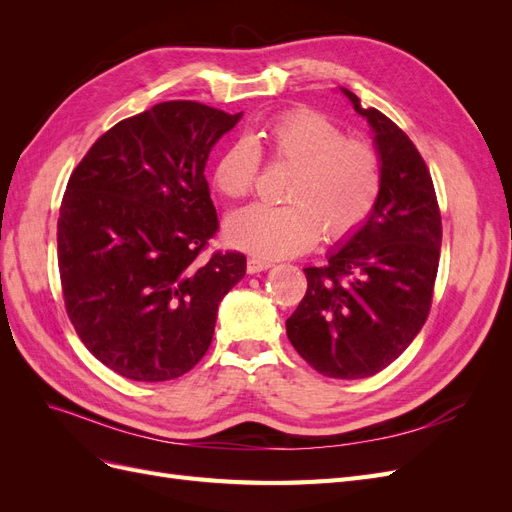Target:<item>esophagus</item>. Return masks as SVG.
Listing matches in <instances>:
<instances>
[{
  "label": "esophagus",
  "mask_w": 512,
  "mask_h": 512,
  "mask_svg": "<svg viewBox=\"0 0 512 512\" xmlns=\"http://www.w3.org/2000/svg\"><path fill=\"white\" fill-rule=\"evenodd\" d=\"M273 267L271 260H265V258H256L252 256L250 260H247V273L254 275V273H260V271H267Z\"/></svg>",
  "instance_id": "1"
}]
</instances>
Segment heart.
Wrapping results in <instances>:
<instances>
[{"instance_id": "heart-1", "label": "heart", "mask_w": 512, "mask_h": 512, "mask_svg": "<svg viewBox=\"0 0 512 512\" xmlns=\"http://www.w3.org/2000/svg\"><path fill=\"white\" fill-rule=\"evenodd\" d=\"M262 153L288 175L286 205H252L230 215L228 241L260 258L307 252L320 232L337 243L356 235L374 215L382 194V160L365 138H350L314 108H292L265 123L256 136L228 143L213 168L226 198L250 196Z\"/></svg>"}]
</instances>
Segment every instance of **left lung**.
<instances>
[{"label":"left lung","mask_w":512,"mask_h":512,"mask_svg":"<svg viewBox=\"0 0 512 512\" xmlns=\"http://www.w3.org/2000/svg\"><path fill=\"white\" fill-rule=\"evenodd\" d=\"M354 111L376 132L382 194L369 222L307 267V292L286 333L307 365L339 380L369 378L391 365L423 329L436 284L442 218L429 168L408 134L378 108Z\"/></svg>","instance_id":"8db88e82"}]
</instances>
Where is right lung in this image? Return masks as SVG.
Listing matches in <instances>:
<instances>
[{
	"label": "right lung",
	"instance_id": "right-lung-1",
	"mask_svg": "<svg viewBox=\"0 0 512 512\" xmlns=\"http://www.w3.org/2000/svg\"><path fill=\"white\" fill-rule=\"evenodd\" d=\"M241 113L170 100L119 121L72 170L57 220L66 312L100 363L138 382L190 371L218 305L245 275L220 230L205 164Z\"/></svg>",
	"mask_w": 512,
	"mask_h": 512
}]
</instances>
